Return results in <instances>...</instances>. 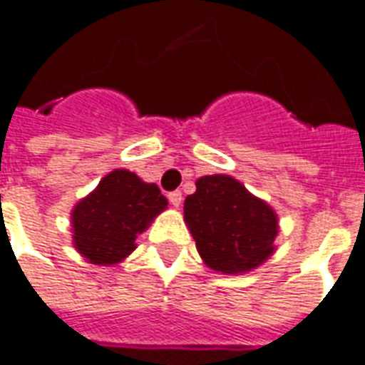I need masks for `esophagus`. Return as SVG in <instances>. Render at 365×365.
<instances>
[{
	"mask_svg": "<svg viewBox=\"0 0 365 365\" xmlns=\"http://www.w3.org/2000/svg\"><path fill=\"white\" fill-rule=\"evenodd\" d=\"M168 201H170L172 207H180L182 205V193L180 191H172V193H168Z\"/></svg>",
	"mask_w": 365,
	"mask_h": 365,
	"instance_id": "esophagus-1",
	"label": "esophagus"
}]
</instances>
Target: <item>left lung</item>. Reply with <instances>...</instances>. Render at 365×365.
I'll return each instance as SVG.
<instances>
[{
	"instance_id": "left-lung-1",
	"label": "left lung",
	"mask_w": 365,
	"mask_h": 365,
	"mask_svg": "<svg viewBox=\"0 0 365 365\" xmlns=\"http://www.w3.org/2000/svg\"><path fill=\"white\" fill-rule=\"evenodd\" d=\"M183 202V220L202 262L214 272L241 275L275 252L277 212L227 174L202 176Z\"/></svg>"
}]
</instances>
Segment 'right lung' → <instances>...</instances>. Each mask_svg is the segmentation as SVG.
<instances>
[{
    "label": "right lung",
    "mask_w": 365,
    "mask_h": 365,
    "mask_svg": "<svg viewBox=\"0 0 365 365\" xmlns=\"http://www.w3.org/2000/svg\"><path fill=\"white\" fill-rule=\"evenodd\" d=\"M166 208L168 201L157 183L116 168L72 208V245L86 262L120 264L138 247L135 237Z\"/></svg>",
    "instance_id": "1"
}]
</instances>
